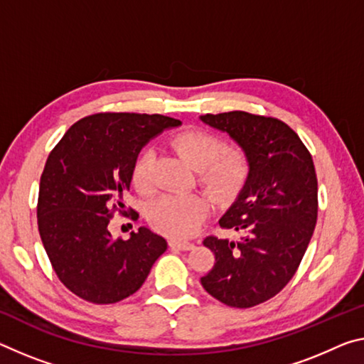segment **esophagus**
Wrapping results in <instances>:
<instances>
[{"label": "esophagus", "mask_w": 364, "mask_h": 364, "mask_svg": "<svg viewBox=\"0 0 364 364\" xmlns=\"http://www.w3.org/2000/svg\"><path fill=\"white\" fill-rule=\"evenodd\" d=\"M170 247L171 250H180V251H191L194 245L188 243V241H178V240H171L170 241Z\"/></svg>", "instance_id": "esophagus-1"}]
</instances>
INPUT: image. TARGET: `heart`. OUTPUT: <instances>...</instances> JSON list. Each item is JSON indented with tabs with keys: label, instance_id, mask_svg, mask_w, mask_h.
<instances>
[{
	"label": "heart",
	"instance_id": "b5f03b06",
	"mask_svg": "<svg viewBox=\"0 0 364 364\" xmlns=\"http://www.w3.org/2000/svg\"><path fill=\"white\" fill-rule=\"evenodd\" d=\"M171 146L199 173V180L217 198L232 194L246 175V161L238 151H222V141L204 131H184L171 139ZM152 154L137 159L132 180L137 189L151 186ZM210 205L199 194H166L149 207L147 218L157 232L171 238H186L196 233L209 215Z\"/></svg>",
	"mask_w": 364,
	"mask_h": 364
}]
</instances>
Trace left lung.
<instances>
[{
  "label": "left lung",
  "instance_id": "1",
  "mask_svg": "<svg viewBox=\"0 0 364 364\" xmlns=\"http://www.w3.org/2000/svg\"><path fill=\"white\" fill-rule=\"evenodd\" d=\"M199 119L225 132L247 164L243 188L218 220L222 228L243 236L238 241L204 240L215 264L200 284L227 306H256L290 282L313 236L317 218L313 159L296 132L280 119L246 112L203 114Z\"/></svg>",
  "mask_w": 364,
  "mask_h": 364
}]
</instances>
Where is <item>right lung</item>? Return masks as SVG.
<instances>
[{"label": "right lung", "mask_w": 364, "mask_h": 364, "mask_svg": "<svg viewBox=\"0 0 364 364\" xmlns=\"http://www.w3.org/2000/svg\"><path fill=\"white\" fill-rule=\"evenodd\" d=\"M180 119L164 114L99 113L73 124L40 178L38 232L56 275L85 301L117 303L136 293L166 240L141 227L114 240L108 223L124 209L141 149Z\"/></svg>", "instance_id": "right-lung-1"}]
</instances>
